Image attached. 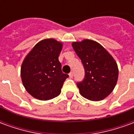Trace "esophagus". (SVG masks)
<instances>
[{
  "mask_svg": "<svg viewBox=\"0 0 134 134\" xmlns=\"http://www.w3.org/2000/svg\"><path fill=\"white\" fill-rule=\"evenodd\" d=\"M69 76H70V78H72V77H73V72H71L69 74Z\"/></svg>",
  "mask_w": 134,
  "mask_h": 134,
  "instance_id": "esophagus-1",
  "label": "esophagus"
}]
</instances>
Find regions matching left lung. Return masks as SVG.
<instances>
[{"label":"left lung","mask_w":134,"mask_h":134,"mask_svg":"<svg viewBox=\"0 0 134 134\" xmlns=\"http://www.w3.org/2000/svg\"><path fill=\"white\" fill-rule=\"evenodd\" d=\"M72 47L81 59L84 79L77 82L80 93L90 100L99 101L109 96L118 77V66L112 56L93 40L73 42Z\"/></svg>","instance_id":"8db88e82"}]
</instances>
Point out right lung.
<instances>
[{
    "mask_svg": "<svg viewBox=\"0 0 134 134\" xmlns=\"http://www.w3.org/2000/svg\"><path fill=\"white\" fill-rule=\"evenodd\" d=\"M62 44L53 38L39 41L23 62L22 82L28 93L41 100H50L61 93L64 80L69 77L62 72L58 59Z\"/></svg>",
    "mask_w": 134,
    "mask_h": 134,
    "instance_id": "right-lung-1",
    "label": "right lung"
}]
</instances>
